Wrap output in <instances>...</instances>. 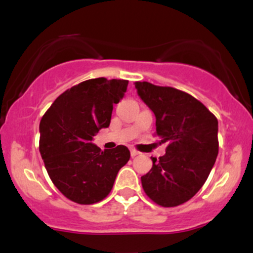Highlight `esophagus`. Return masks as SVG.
Returning a JSON list of instances; mask_svg holds the SVG:
<instances>
[{
  "label": "esophagus",
  "mask_w": 253,
  "mask_h": 253,
  "mask_svg": "<svg viewBox=\"0 0 253 253\" xmlns=\"http://www.w3.org/2000/svg\"><path fill=\"white\" fill-rule=\"evenodd\" d=\"M139 155V151H136V150H134V149H130V157H136Z\"/></svg>",
  "instance_id": "obj_1"
}]
</instances>
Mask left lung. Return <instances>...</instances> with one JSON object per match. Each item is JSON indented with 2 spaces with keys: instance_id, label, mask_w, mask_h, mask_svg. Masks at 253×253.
Instances as JSON below:
<instances>
[{
  "instance_id": "left-lung-1",
  "label": "left lung",
  "mask_w": 253,
  "mask_h": 253,
  "mask_svg": "<svg viewBox=\"0 0 253 253\" xmlns=\"http://www.w3.org/2000/svg\"><path fill=\"white\" fill-rule=\"evenodd\" d=\"M139 97L156 117L159 144L167 152L146 175L144 191L163 207H175L201 189L219 152L217 120L195 97L171 86L135 82Z\"/></svg>"
}]
</instances>
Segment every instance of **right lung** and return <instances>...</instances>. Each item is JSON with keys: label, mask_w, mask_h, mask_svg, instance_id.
<instances>
[{"label": "right lung", "mask_w": 253, "mask_h": 253, "mask_svg": "<svg viewBox=\"0 0 253 253\" xmlns=\"http://www.w3.org/2000/svg\"><path fill=\"white\" fill-rule=\"evenodd\" d=\"M128 81L92 78L56 98L40 121L39 150L48 176L64 196L80 205L103 200L119 170L129 161L124 145L102 151L94 135L110 124L113 104Z\"/></svg>", "instance_id": "right-lung-1"}]
</instances>
